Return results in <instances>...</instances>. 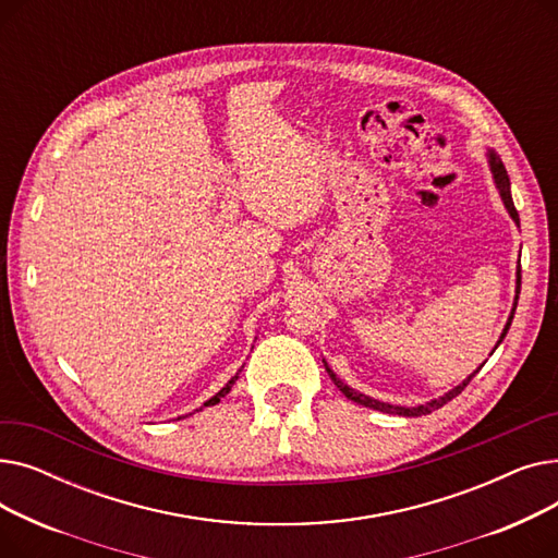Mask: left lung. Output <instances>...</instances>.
Wrapping results in <instances>:
<instances>
[{
	"label": "left lung",
	"mask_w": 558,
	"mask_h": 558,
	"mask_svg": "<svg viewBox=\"0 0 558 558\" xmlns=\"http://www.w3.org/2000/svg\"><path fill=\"white\" fill-rule=\"evenodd\" d=\"M488 162H490V171H493V179H495V185H497V190H500V196H502V201H505V205H507V210H509V215H511V219L520 226V217H518V210H515V205H513V198H511V183H509V175H507V169H505V165H502V160L497 158L493 151L488 154ZM518 296H520V267H518V280H515V303H513V310H511V316H509V320H507V326H505V332H502V337H500V341L497 343H502V339L507 337V332H509V326H511V320H513V314H515V305H518ZM497 348V345H495ZM326 364V362H324ZM326 371H328V375L332 377V383L337 385V389L348 398V400H353V402H357V404H364V407H371V409H377V412H387V414H398V416H425V414H432L434 409H441L444 404H448L452 398H457L465 387H468V383H471V379L475 377V373L480 371H475L471 377L468 379H463V383L459 385V387H454L452 391H448L446 396H441L438 400H432V402H427V404H418V407H396V404H389V402H379V400H373V398H368V396H364V393H357L355 389H350L348 385H343L341 379L330 371V366L326 364Z\"/></svg>",
	"instance_id": "left-lung-1"
}]
</instances>
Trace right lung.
Segmentation results:
<instances>
[{
    "label": "right lung",
    "instance_id": "right-lung-1",
    "mask_svg": "<svg viewBox=\"0 0 558 558\" xmlns=\"http://www.w3.org/2000/svg\"><path fill=\"white\" fill-rule=\"evenodd\" d=\"M238 377H240V373H238V375H234V377H230V379H228V385H226V387H223V389H221V391H219L217 396H213V398H210L208 402H205L203 407H210V404H217V402H219V400H221V398H223V396H226V393H228V391L232 389V385H234V383H238ZM196 412H198V409H196Z\"/></svg>",
    "mask_w": 558,
    "mask_h": 558
}]
</instances>
